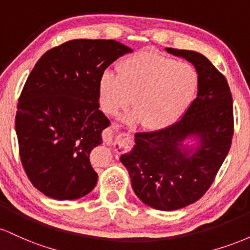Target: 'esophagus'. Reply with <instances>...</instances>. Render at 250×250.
Returning <instances> with one entry per match:
<instances>
[{
    "label": "esophagus",
    "mask_w": 250,
    "mask_h": 250,
    "mask_svg": "<svg viewBox=\"0 0 250 250\" xmlns=\"http://www.w3.org/2000/svg\"><path fill=\"white\" fill-rule=\"evenodd\" d=\"M104 142L109 143V145H116L120 146V147L128 148L131 146V137L125 133L104 135Z\"/></svg>",
    "instance_id": "1"
}]
</instances>
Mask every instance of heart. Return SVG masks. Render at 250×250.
I'll return each mask as SVG.
<instances>
[{
	"instance_id": "b5f03b06",
	"label": "heart",
	"mask_w": 250,
	"mask_h": 250,
	"mask_svg": "<svg viewBox=\"0 0 250 250\" xmlns=\"http://www.w3.org/2000/svg\"><path fill=\"white\" fill-rule=\"evenodd\" d=\"M199 83L190 63L150 51L130 55L117 64V75L105 70L99 81L100 107L116 115L131 102L135 110L123 116L129 125L143 122L147 128L173 125L185 114Z\"/></svg>"
}]
</instances>
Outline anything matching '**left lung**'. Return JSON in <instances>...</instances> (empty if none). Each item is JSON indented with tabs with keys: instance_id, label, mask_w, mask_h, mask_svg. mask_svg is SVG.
Wrapping results in <instances>:
<instances>
[{
	"instance_id": "obj_1",
	"label": "left lung",
	"mask_w": 250,
	"mask_h": 250,
	"mask_svg": "<svg viewBox=\"0 0 250 250\" xmlns=\"http://www.w3.org/2000/svg\"><path fill=\"white\" fill-rule=\"evenodd\" d=\"M166 50L195 67L196 97L174 125L135 134L133 149L120 160L136 196L149 207L170 211L194 203L210 187L230 149L234 116L228 82L207 57L193 50ZM187 138L197 145H185Z\"/></svg>"
}]
</instances>
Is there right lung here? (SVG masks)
<instances>
[{
	"instance_id": "1",
	"label": "right lung",
	"mask_w": 250,
	"mask_h": 250,
	"mask_svg": "<svg viewBox=\"0 0 250 250\" xmlns=\"http://www.w3.org/2000/svg\"><path fill=\"white\" fill-rule=\"evenodd\" d=\"M131 51L114 40H71L43 54L31 70L15 129L25 174L45 196L77 200L95 188L89 155L110 125L99 109L100 77Z\"/></svg>"
}]
</instances>
